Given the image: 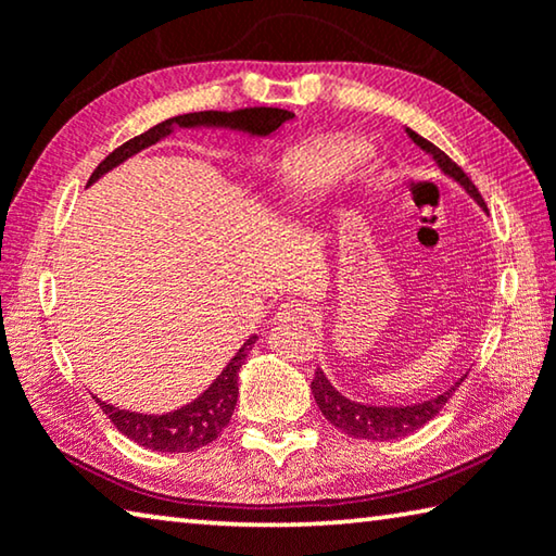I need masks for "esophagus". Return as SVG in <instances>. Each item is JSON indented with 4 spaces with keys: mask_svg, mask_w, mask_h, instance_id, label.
<instances>
[{
    "mask_svg": "<svg viewBox=\"0 0 556 556\" xmlns=\"http://www.w3.org/2000/svg\"><path fill=\"white\" fill-rule=\"evenodd\" d=\"M312 306L304 302H285L277 309V321L281 324H306L312 321Z\"/></svg>",
    "mask_w": 556,
    "mask_h": 556,
    "instance_id": "34e87169",
    "label": "esophagus"
}]
</instances>
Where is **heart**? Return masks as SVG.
Here are the masks:
<instances>
[{
	"label": "heart",
	"mask_w": 556,
	"mask_h": 556,
	"mask_svg": "<svg viewBox=\"0 0 556 556\" xmlns=\"http://www.w3.org/2000/svg\"><path fill=\"white\" fill-rule=\"evenodd\" d=\"M356 153L343 151V148H333V151H324L316 155H306L302 161H296L289 170V178L302 190H314L321 188L324 182L337 178L339 173L349 170L351 163H354Z\"/></svg>",
	"instance_id": "b5f03b06"
}]
</instances>
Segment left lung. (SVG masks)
<instances>
[{
	"label": "left lung",
	"instance_id": "1",
	"mask_svg": "<svg viewBox=\"0 0 556 556\" xmlns=\"http://www.w3.org/2000/svg\"><path fill=\"white\" fill-rule=\"evenodd\" d=\"M408 136L416 140L422 151L433 155L438 165L443 167L447 175H453L457 182L465 185V190H468L470 195L484 207L480 190L475 188V182L468 178V173H465L451 155H445L438 146H433L430 140H426L418 134H413V130H408ZM460 383L463 378L453 386V389H447L445 393L435 395V399L422 401L416 405H403V408H399V405H395V408L393 405H389V408H376V405H361L343 399V395L333 389L329 381H326L321 368H316L312 378V393H314L316 405H319V410L324 413V418L329 420L333 428H339L341 433H346L351 438H366V440H399L416 433V430L426 426L428 420H433L438 413L445 408V403L453 399V393L457 391V386Z\"/></svg>",
	"mask_w": 556,
	"mask_h": 556
}]
</instances>
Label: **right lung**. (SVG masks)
<instances>
[{
	"label": "right lung",
	"mask_w": 556,
	"mask_h": 556,
	"mask_svg": "<svg viewBox=\"0 0 556 556\" xmlns=\"http://www.w3.org/2000/svg\"><path fill=\"white\" fill-rule=\"evenodd\" d=\"M294 118L292 111L285 109H242L235 113H217V111H200V113H185V116H175L165 123H157V126L148 128L146 134L126 140V143L118 146L116 151L109 153L99 163V167L91 173L88 185L99 180L103 173H109L111 167L126 161L143 148L153 146L163 136L170 134V126L190 128V126H230V128H242L250 130L252 136H267L271 130H277L281 123ZM254 339L250 337L244 341V346L237 351L235 358L225 366V371L215 378V383L210 389L182 408L165 413V416H143V413L134 410H121L116 405H109L96 399L101 405V410L109 416V420L116 426L123 435L134 443L148 447V451L157 453H192L198 447L213 443V440L223 433L230 422L235 405H237V374L244 364L247 354L254 346Z\"/></svg>",
	"instance_id": "1"
}]
</instances>
